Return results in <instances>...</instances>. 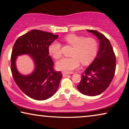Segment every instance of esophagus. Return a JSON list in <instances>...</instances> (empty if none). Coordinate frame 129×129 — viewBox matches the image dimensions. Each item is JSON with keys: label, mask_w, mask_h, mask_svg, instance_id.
Listing matches in <instances>:
<instances>
[{"label": "esophagus", "mask_w": 129, "mask_h": 129, "mask_svg": "<svg viewBox=\"0 0 129 129\" xmlns=\"http://www.w3.org/2000/svg\"><path fill=\"white\" fill-rule=\"evenodd\" d=\"M62 75L63 76H66L68 75V73H66V72H62Z\"/></svg>", "instance_id": "esophagus-1"}]
</instances>
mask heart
Here are the masks:
<instances>
[{
	"label": "heart",
	"mask_w": 129,
	"mask_h": 129,
	"mask_svg": "<svg viewBox=\"0 0 129 129\" xmlns=\"http://www.w3.org/2000/svg\"><path fill=\"white\" fill-rule=\"evenodd\" d=\"M66 45L73 47L70 57L63 58L56 63V67L61 71L69 73L78 68L80 61L83 64L90 63L98 54V42L93 38H86L75 34L68 35L64 39ZM49 52L52 57L57 59L62 56V46L57 41L49 46Z\"/></svg>",
	"instance_id": "b5f03b06"
}]
</instances>
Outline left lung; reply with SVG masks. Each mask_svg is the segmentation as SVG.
Listing matches in <instances>:
<instances>
[{
    "mask_svg": "<svg viewBox=\"0 0 129 129\" xmlns=\"http://www.w3.org/2000/svg\"><path fill=\"white\" fill-rule=\"evenodd\" d=\"M100 40L97 57L82 73L77 87L83 94L89 96L99 95L109 87L116 71V59L112 46L108 39L94 30H87Z\"/></svg>",
    "mask_w": 129,
    "mask_h": 129,
    "instance_id": "obj_1",
    "label": "left lung"
}]
</instances>
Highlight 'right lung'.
<instances>
[{
  "label": "right lung",
  "mask_w": 129,
  "mask_h": 129,
  "mask_svg": "<svg viewBox=\"0 0 129 129\" xmlns=\"http://www.w3.org/2000/svg\"><path fill=\"white\" fill-rule=\"evenodd\" d=\"M57 38L50 32L32 30L19 37L13 46L10 59L13 79L24 94L35 100L50 98L59 87L62 74L54 70L49 55V45ZM24 54H29L35 63L34 72L27 76L19 74L15 64L17 56Z\"/></svg>",
  "instance_id": "obj_1"
}]
</instances>
